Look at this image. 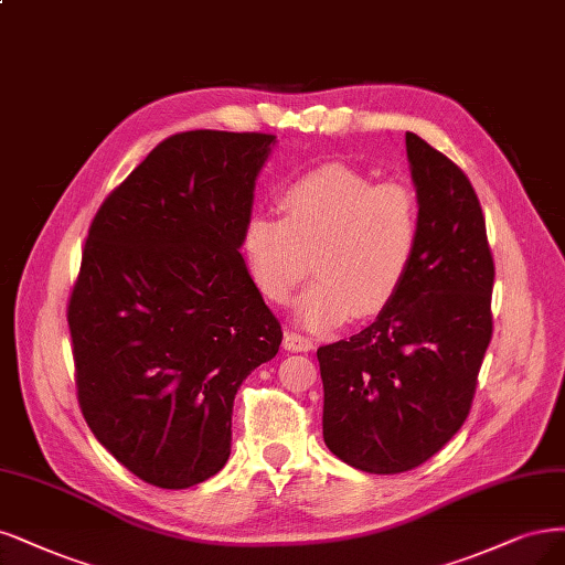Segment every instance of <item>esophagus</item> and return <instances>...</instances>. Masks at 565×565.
<instances>
[{
	"label": "esophagus",
	"mask_w": 565,
	"mask_h": 565,
	"mask_svg": "<svg viewBox=\"0 0 565 565\" xmlns=\"http://www.w3.org/2000/svg\"><path fill=\"white\" fill-rule=\"evenodd\" d=\"M282 345H285V350H289V353H308V350H313V339H308L297 332H289L287 329Z\"/></svg>",
	"instance_id": "34e87169"
}]
</instances>
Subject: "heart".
Masks as SVG:
<instances>
[{
  "label": "heart",
  "mask_w": 565,
  "mask_h": 565,
  "mask_svg": "<svg viewBox=\"0 0 565 565\" xmlns=\"http://www.w3.org/2000/svg\"><path fill=\"white\" fill-rule=\"evenodd\" d=\"M278 205L282 217L252 215L241 238L264 297L289 301L313 259L318 280L299 299L306 327L372 318L393 303L423 236V203L412 182H376L358 168L327 163L289 182Z\"/></svg>",
  "instance_id": "b5f03b06"
}]
</instances>
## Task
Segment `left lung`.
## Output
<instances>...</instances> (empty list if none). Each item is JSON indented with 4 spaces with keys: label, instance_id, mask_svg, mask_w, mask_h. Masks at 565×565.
Here are the masks:
<instances>
[{
    "label": "left lung",
    "instance_id": "left-lung-1",
    "mask_svg": "<svg viewBox=\"0 0 565 565\" xmlns=\"http://www.w3.org/2000/svg\"><path fill=\"white\" fill-rule=\"evenodd\" d=\"M406 153L423 203L412 274L360 334L318 348L327 449L372 475L414 470L460 430L493 334L495 266L475 186L414 132Z\"/></svg>",
    "mask_w": 565,
    "mask_h": 565
}]
</instances>
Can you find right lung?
<instances>
[{"instance_id": "obj_1", "label": "right lung", "mask_w": 565, "mask_h": 565, "mask_svg": "<svg viewBox=\"0 0 565 565\" xmlns=\"http://www.w3.org/2000/svg\"><path fill=\"white\" fill-rule=\"evenodd\" d=\"M276 135L186 130L97 207L67 301L82 414L126 470L189 489L231 454V412L282 327L241 257Z\"/></svg>"}]
</instances>
